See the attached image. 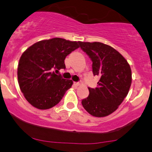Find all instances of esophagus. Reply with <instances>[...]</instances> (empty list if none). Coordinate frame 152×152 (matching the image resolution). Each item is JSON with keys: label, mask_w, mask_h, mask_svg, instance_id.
I'll use <instances>...</instances> for the list:
<instances>
[{"label": "esophagus", "mask_w": 152, "mask_h": 152, "mask_svg": "<svg viewBox=\"0 0 152 152\" xmlns=\"http://www.w3.org/2000/svg\"><path fill=\"white\" fill-rule=\"evenodd\" d=\"M73 85L75 86V87H79V85H80V83H79V82H74L73 83Z\"/></svg>", "instance_id": "34e87169"}]
</instances>
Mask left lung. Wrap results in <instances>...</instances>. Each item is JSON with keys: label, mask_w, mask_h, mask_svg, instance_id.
<instances>
[{"label": "left lung", "mask_w": 152, "mask_h": 152, "mask_svg": "<svg viewBox=\"0 0 152 152\" xmlns=\"http://www.w3.org/2000/svg\"><path fill=\"white\" fill-rule=\"evenodd\" d=\"M80 47L92 61L94 76L100 80L95 89L81 101L84 109L95 117L114 112L127 97L132 83V71L127 60L118 51L100 42L79 41Z\"/></svg>", "instance_id": "left-lung-1"}]
</instances>
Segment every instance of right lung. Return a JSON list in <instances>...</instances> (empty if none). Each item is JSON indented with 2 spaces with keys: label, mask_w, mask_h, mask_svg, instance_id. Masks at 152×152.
Wrapping results in <instances>:
<instances>
[{
  "label": "right lung",
  "mask_w": 152,
  "mask_h": 152,
  "mask_svg": "<svg viewBox=\"0 0 152 152\" xmlns=\"http://www.w3.org/2000/svg\"><path fill=\"white\" fill-rule=\"evenodd\" d=\"M79 41L55 38L35 43L22 53L17 67L20 88L28 103L40 110L59 103L71 87V79H63L55 71L65 69L67 55L78 49Z\"/></svg>",
  "instance_id": "right-lung-1"
}]
</instances>
